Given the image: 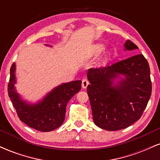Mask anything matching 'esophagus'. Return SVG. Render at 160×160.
Masks as SVG:
<instances>
[{
  "label": "esophagus",
  "instance_id": "obj_1",
  "mask_svg": "<svg viewBox=\"0 0 160 160\" xmlns=\"http://www.w3.org/2000/svg\"><path fill=\"white\" fill-rule=\"evenodd\" d=\"M89 80H88L87 78H83L82 80V87L83 88V89H86V87H87V86L89 85Z\"/></svg>",
  "mask_w": 160,
  "mask_h": 160
}]
</instances>
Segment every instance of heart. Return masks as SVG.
<instances>
[{
  "mask_svg": "<svg viewBox=\"0 0 160 160\" xmlns=\"http://www.w3.org/2000/svg\"><path fill=\"white\" fill-rule=\"evenodd\" d=\"M105 47L103 44H101V43H98V44H95L92 47L91 50V56H98V55H100L101 53L104 51V49Z\"/></svg>",
  "mask_w": 160,
  "mask_h": 160,
  "instance_id": "heart-1",
  "label": "heart"
}]
</instances>
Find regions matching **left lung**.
<instances>
[{
	"label": "left lung",
	"instance_id": "obj_1",
	"mask_svg": "<svg viewBox=\"0 0 160 160\" xmlns=\"http://www.w3.org/2000/svg\"><path fill=\"white\" fill-rule=\"evenodd\" d=\"M125 50L138 48L130 40L125 43ZM120 75H123L124 79ZM121 80L114 85V80ZM87 78L90 84L87 93L93 121L108 131L127 128L141 118L152 91L148 62L138 54L111 66L90 68Z\"/></svg>",
	"mask_w": 160,
	"mask_h": 160
}]
</instances>
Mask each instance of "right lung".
Here are the masks:
<instances>
[{"mask_svg":"<svg viewBox=\"0 0 160 160\" xmlns=\"http://www.w3.org/2000/svg\"><path fill=\"white\" fill-rule=\"evenodd\" d=\"M15 71L14 62L10 68L7 90L20 120L41 132H50L59 127L65 120L68 102L81 89V80L62 83L54 88L43 100L32 104L23 101L16 92Z\"/></svg>","mask_w":160,"mask_h":160,"instance_id":"1","label":"right lung"}]
</instances>
